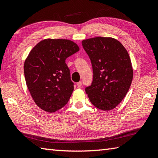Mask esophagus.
I'll use <instances>...</instances> for the list:
<instances>
[{
	"mask_svg": "<svg viewBox=\"0 0 158 158\" xmlns=\"http://www.w3.org/2000/svg\"><path fill=\"white\" fill-rule=\"evenodd\" d=\"M77 88H81V85H82V82L81 81H79L77 83Z\"/></svg>",
	"mask_w": 158,
	"mask_h": 158,
	"instance_id": "34e87169",
	"label": "esophagus"
}]
</instances>
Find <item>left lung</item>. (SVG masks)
I'll return each instance as SVG.
<instances>
[{"mask_svg": "<svg viewBox=\"0 0 158 158\" xmlns=\"http://www.w3.org/2000/svg\"><path fill=\"white\" fill-rule=\"evenodd\" d=\"M91 60L93 81L85 92L93 105L110 110L126 96L132 83L133 69L123 45L111 37L91 38L82 41Z\"/></svg>", "mask_w": 158, "mask_h": 158, "instance_id": "8db88e82", "label": "left lung"}]
</instances>
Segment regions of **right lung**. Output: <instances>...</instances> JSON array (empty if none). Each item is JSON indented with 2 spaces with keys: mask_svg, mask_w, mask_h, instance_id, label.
Wrapping results in <instances>:
<instances>
[{
  "mask_svg": "<svg viewBox=\"0 0 158 158\" xmlns=\"http://www.w3.org/2000/svg\"><path fill=\"white\" fill-rule=\"evenodd\" d=\"M79 50L70 40L46 39L30 52L23 65L26 83L42 110L53 113L69 102L74 86L65 60Z\"/></svg>",
  "mask_w": 158,
  "mask_h": 158,
  "instance_id": "1",
  "label": "right lung"
}]
</instances>
